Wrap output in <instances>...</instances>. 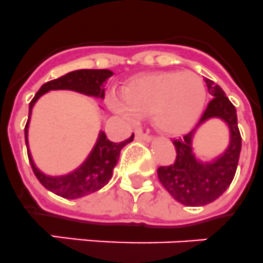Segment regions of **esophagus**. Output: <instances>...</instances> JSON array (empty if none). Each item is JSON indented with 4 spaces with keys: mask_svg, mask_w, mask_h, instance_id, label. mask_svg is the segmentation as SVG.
Here are the masks:
<instances>
[{
    "mask_svg": "<svg viewBox=\"0 0 263 263\" xmlns=\"http://www.w3.org/2000/svg\"><path fill=\"white\" fill-rule=\"evenodd\" d=\"M135 139L139 140V142H151L152 138L148 135V134H144L142 131H136L135 132Z\"/></svg>",
    "mask_w": 263,
    "mask_h": 263,
    "instance_id": "34e87169",
    "label": "esophagus"
}]
</instances>
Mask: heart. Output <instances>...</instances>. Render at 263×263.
Instances as JSON below:
<instances>
[{"instance_id":"obj_1","label":"heart","mask_w":263,"mask_h":263,"mask_svg":"<svg viewBox=\"0 0 263 263\" xmlns=\"http://www.w3.org/2000/svg\"><path fill=\"white\" fill-rule=\"evenodd\" d=\"M206 87L193 72H162L135 79L114 95L109 105L124 120L134 123L151 114L152 123L167 135H182L199 118L206 101Z\"/></svg>"}]
</instances>
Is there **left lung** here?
<instances>
[{
    "label": "left lung",
    "mask_w": 263,
    "mask_h": 263,
    "mask_svg": "<svg viewBox=\"0 0 263 263\" xmlns=\"http://www.w3.org/2000/svg\"><path fill=\"white\" fill-rule=\"evenodd\" d=\"M204 81L214 99L203 112L196 128L173 142L176 149L175 162L158 168V178L163 187L174 199L186 206L209 204L229 189L237 171L242 145L235 107L218 84L210 79H204ZM215 117L227 123L231 131V142L220 156L211 162H203L193 154V136L203 122Z\"/></svg>",
    "instance_id": "8db88e82"
}]
</instances>
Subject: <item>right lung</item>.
<instances>
[{
    "instance_id": "obj_1",
    "label": "right lung",
    "mask_w": 263,
    "mask_h": 263,
    "mask_svg": "<svg viewBox=\"0 0 263 263\" xmlns=\"http://www.w3.org/2000/svg\"><path fill=\"white\" fill-rule=\"evenodd\" d=\"M112 74L114 72L108 69H79L44 84L29 104V118L25 125L26 147H28V128H29L32 109L36 101L43 95L49 90L67 89L96 99H104L105 83ZM132 140H134V134L124 142L114 143L107 138L105 132L100 131L96 144L93 145L87 159L72 173L60 176H50L41 173L33 162L29 149H28V156H29L33 173L46 190L67 199H77V198L98 191L109 182L114 174L115 165L119 160L121 148L128 143H131Z\"/></svg>"
}]
</instances>
